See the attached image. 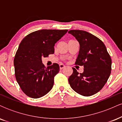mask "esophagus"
<instances>
[{
	"label": "esophagus",
	"instance_id": "obj_1",
	"mask_svg": "<svg viewBox=\"0 0 122 122\" xmlns=\"http://www.w3.org/2000/svg\"><path fill=\"white\" fill-rule=\"evenodd\" d=\"M65 67H66L65 65H64V64H60V69H64V68H65Z\"/></svg>",
	"mask_w": 122,
	"mask_h": 122
}]
</instances>
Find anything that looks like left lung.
<instances>
[{
    "instance_id": "obj_1",
    "label": "left lung",
    "mask_w": 122,
    "mask_h": 122,
    "mask_svg": "<svg viewBox=\"0 0 122 122\" xmlns=\"http://www.w3.org/2000/svg\"><path fill=\"white\" fill-rule=\"evenodd\" d=\"M68 33L80 43L75 64L84 68L82 73L73 68L69 83L79 94L92 96L100 91L107 82L111 72V58L104 43L96 36L83 30H71Z\"/></svg>"
}]
</instances>
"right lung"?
<instances>
[{
	"mask_svg": "<svg viewBox=\"0 0 122 122\" xmlns=\"http://www.w3.org/2000/svg\"><path fill=\"white\" fill-rule=\"evenodd\" d=\"M67 31L37 30L21 41L14 60L15 75L22 91L29 97H42L53 88L54 76L60 71L59 65L54 63L46 68L42 62V58L54 53L55 43Z\"/></svg>",
	"mask_w": 122,
	"mask_h": 122,
	"instance_id": "obj_1",
	"label": "right lung"
}]
</instances>
